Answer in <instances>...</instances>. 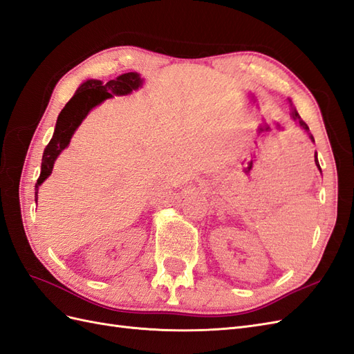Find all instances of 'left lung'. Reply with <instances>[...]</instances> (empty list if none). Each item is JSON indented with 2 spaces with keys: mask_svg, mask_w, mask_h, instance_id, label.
Masks as SVG:
<instances>
[{
  "mask_svg": "<svg viewBox=\"0 0 354 354\" xmlns=\"http://www.w3.org/2000/svg\"><path fill=\"white\" fill-rule=\"evenodd\" d=\"M290 116L293 118V121H295V122H297L299 125L302 127V130H305V133H308V136H310L311 142H314V138H313V134L310 133V129H308V125L302 121V118L299 116V113H297V111H296V107L293 106V103H292V102H290ZM314 161H315V166H317V169H319V170L322 171V167H320V165H319V158H317V152L314 153Z\"/></svg>",
  "mask_w": 354,
  "mask_h": 354,
  "instance_id": "obj_1",
  "label": "left lung"
}]
</instances>
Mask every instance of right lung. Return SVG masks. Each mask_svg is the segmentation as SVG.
Returning a JSON list of instances; mask_svg holds the SVG:
<instances>
[{
    "label": "right lung",
    "instance_id": "1",
    "mask_svg": "<svg viewBox=\"0 0 354 354\" xmlns=\"http://www.w3.org/2000/svg\"><path fill=\"white\" fill-rule=\"evenodd\" d=\"M143 85V79L136 71L124 73L116 79L109 80L107 84H103L102 80L88 79L80 84L75 95L71 97L70 102L62 109L58 115L55 131L48 147L44 148L43 158H41V171L35 184V203L39 198V187L46 180L50 174L55 160L59 157V153L64 151L71 138H73L77 127L82 124L86 115L93 111L95 106L103 103L104 100L112 98L113 95H129L133 91H138Z\"/></svg>",
    "mask_w": 354,
    "mask_h": 354
}]
</instances>
